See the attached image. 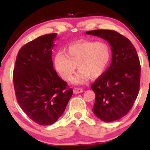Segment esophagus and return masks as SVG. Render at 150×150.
Returning a JSON list of instances; mask_svg holds the SVG:
<instances>
[{"label":"esophagus","instance_id":"1","mask_svg":"<svg viewBox=\"0 0 150 150\" xmlns=\"http://www.w3.org/2000/svg\"><path fill=\"white\" fill-rule=\"evenodd\" d=\"M83 91V89H82V88H74V93L75 94H77V93H82V92Z\"/></svg>","mask_w":150,"mask_h":150}]
</instances>
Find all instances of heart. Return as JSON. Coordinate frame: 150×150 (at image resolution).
I'll return each instance as SVG.
<instances>
[{
  "label": "heart",
  "instance_id": "obj_1",
  "mask_svg": "<svg viewBox=\"0 0 150 150\" xmlns=\"http://www.w3.org/2000/svg\"><path fill=\"white\" fill-rule=\"evenodd\" d=\"M65 54L57 52L54 63L57 71L65 81H70L76 67L79 72L72 79L74 84H83L90 79H97L107 68L110 59V50L103 42L82 41L68 46Z\"/></svg>",
  "mask_w": 150,
  "mask_h": 150
}]
</instances>
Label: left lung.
Instances as JSON below:
<instances>
[{
  "label": "left lung",
  "mask_w": 150,
  "mask_h": 150,
  "mask_svg": "<svg viewBox=\"0 0 150 150\" xmlns=\"http://www.w3.org/2000/svg\"><path fill=\"white\" fill-rule=\"evenodd\" d=\"M86 34L97 36L111 47L109 67L91 86L95 92L93 113L100 120L111 122L126 115L139 91L140 61L134 46L128 38L112 30H93Z\"/></svg>",
  "instance_id": "left-lung-1"
}]
</instances>
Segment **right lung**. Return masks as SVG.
<instances>
[{
  "label": "right lung",
  "mask_w": 150,
  "mask_h": 150,
  "mask_svg": "<svg viewBox=\"0 0 150 150\" xmlns=\"http://www.w3.org/2000/svg\"><path fill=\"white\" fill-rule=\"evenodd\" d=\"M57 35H44L22 46L13 73L18 104L29 118L42 126L58 120L73 94L53 67L52 50Z\"/></svg>",
  "instance_id": "1"
}]
</instances>
